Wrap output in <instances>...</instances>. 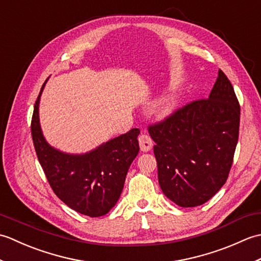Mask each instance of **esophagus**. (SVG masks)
<instances>
[{
  "label": "esophagus",
  "mask_w": 261,
  "mask_h": 261,
  "mask_svg": "<svg viewBox=\"0 0 261 261\" xmlns=\"http://www.w3.org/2000/svg\"><path fill=\"white\" fill-rule=\"evenodd\" d=\"M139 145H140V150L143 152H148L150 149L152 148L153 142L151 140V138L148 135H140L139 137Z\"/></svg>",
  "instance_id": "34e87169"
}]
</instances>
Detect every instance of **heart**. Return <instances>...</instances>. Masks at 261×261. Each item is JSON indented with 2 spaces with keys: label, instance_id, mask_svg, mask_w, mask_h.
Wrapping results in <instances>:
<instances>
[{
  "label": "heart",
  "instance_id": "b5f03b06",
  "mask_svg": "<svg viewBox=\"0 0 261 261\" xmlns=\"http://www.w3.org/2000/svg\"><path fill=\"white\" fill-rule=\"evenodd\" d=\"M175 109H176L175 102L171 98H167V99H165V101L162 104H160L158 112H159L160 116L165 118V116H168L170 114H173Z\"/></svg>",
  "mask_w": 261,
  "mask_h": 261
}]
</instances>
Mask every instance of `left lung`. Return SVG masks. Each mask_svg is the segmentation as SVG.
Segmentation results:
<instances>
[{
    "label": "left lung",
    "mask_w": 261,
    "mask_h": 261,
    "mask_svg": "<svg viewBox=\"0 0 261 261\" xmlns=\"http://www.w3.org/2000/svg\"><path fill=\"white\" fill-rule=\"evenodd\" d=\"M239 125L240 105L221 69L207 98L188 103L149 125L159 185L170 201L194 207L220 191L233 162Z\"/></svg>",
    "instance_id": "8db88e82"
}]
</instances>
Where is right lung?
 <instances>
[{
    "mask_svg": "<svg viewBox=\"0 0 261 261\" xmlns=\"http://www.w3.org/2000/svg\"><path fill=\"white\" fill-rule=\"evenodd\" d=\"M33 109L31 135L37 157L54 193L71 210L91 218L109 213L118 202L131 163L139 152V129L102 143L94 150L71 154L46 141L39 122V102Z\"/></svg>",
    "mask_w": 261,
    "mask_h": 261,
    "instance_id": "add662e5",
    "label": "right lung"
}]
</instances>
